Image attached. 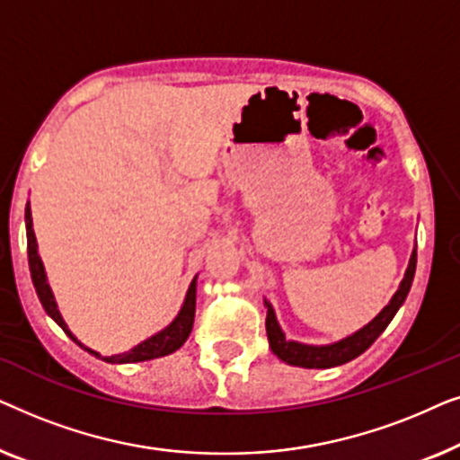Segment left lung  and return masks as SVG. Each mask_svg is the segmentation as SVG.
Instances as JSON below:
<instances>
[{
    "mask_svg": "<svg viewBox=\"0 0 460 460\" xmlns=\"http://www.w3.org/2000/svg\"><path fill=\"white\" fill-rule=\"evenodd\" d=\"M414 270H417V247L412 249L404 279H402L398 291L394 293V297L389 299V304L383 307V310L376 314L368 324H364L362 329H358L348 337L339 339L335 343H326V345H310V343H299V341H293V339H287L285 331H282L279 324V318H276L272 304H270L268 299H263V305H266L268 310L266 332H268L270 349H272L282 362L291 364V367H301V368H332L354 360V358L364 354V351L375 343V339L387 329V324L392 323L395 314H398L402 304L406 301L408 291H411Z\"/></svg>",
    "mask_w": 460,
    "mask_h": 460,
    "instance_id": "obj_1",
    "label": "left lung"
}]
</instances>
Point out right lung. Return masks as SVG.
Masks as SVG:
<instances>
[{
  "label": "right lung",
  "mask_w": 460,
  "mask_h": 460,
  "mask_svg": "<svg viewBox=\"0 0 460 460\" xmlns=\"http://www.w3.org/2000/svg\"><path fill=\"white\" fill-rule=\"evenodd\" d=\"M24 224H27L29 270H31V279H33V287L37 291V297H40L43 310H46L48 316L52 318L54 323L58 324L60 329L65 331L66 335L79 345L81 349H85L87 354L96 356V358H100V360H104L109 364H134V362L155 360V358L169 356L186 343V339H188V335H190L192 324H194V307H197V279H199V274L194 276L190 287H188L184 304H181L178 316H175L172 323L165 326V329H161L159 332H155V335L144 339V341L134 345V348H131L129 351H123V354L102 356V354H98L96 349L87 348V345L81 343L79 339L73 335L71 329H68L65 318H62V314L58 310V304H56V297L52 293V287L48 285V274H46V268H43L40 251H37V238H35V232H33V217H31V205L29 203H27V209H24Z\"/></svg>",
  "instance_id": "add662e5"
}]
</instances>
